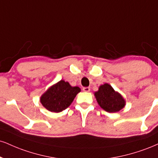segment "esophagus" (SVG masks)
<instances>
[{"label":"esophagus","instance_id":"1","mask_svg":"<svg viewBox=\"0 0 158 158\" xmlns=\"http://www.w3.org/2000/svg\"><path fill=\"white\" fill-rule=\"evenodd\" d=\"M90 90V88L89 87H83V91H84V92H89Z\"/></svg>","mask_w":158,"mask_h":158}]
</instances>
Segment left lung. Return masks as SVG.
Instances as JSON below:
<instances>
[{
	"label": "left lung",
	"instance_id": "1",
	"mask_svg": "<svg viewBox=\"0 0 158 158\" xmlns=\"http://www.w3.org/2000/svg\"><path fill=\"white\" fill-rule=\"evenodd\" d=\"M94 95L100 107L108 113L120 111L126 103L123 96L107 83L101 85Z\"/></svg>",
	"mask_w": 158,
	"mask_h": 158
}]
</instances>
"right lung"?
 Returning <instances> with one entry per match:
<instances>
[{"label":"right lung","mask_w":158,"mask_h":158,"mask_svg":"<svg viewBox=\"0 0 158 158\" xmlns=\"http://www.w3.org/2000/svg\"><path fill=\"white\" fill-rule=\"evenodd\" d=\"M80 91L79 87H72L68 81L60 80L42 95L40 102L49 111L60 113L71 105Z\"/></svg>","instance_id":"add662e5"}]
</instances>
